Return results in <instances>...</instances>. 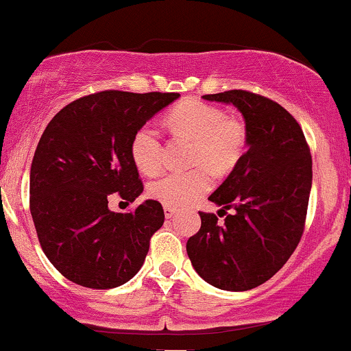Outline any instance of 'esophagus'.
<instances>
[{"label": "esophagus", "mask_w": 351, "mask_h": 351, "mask_svg": "<svg viewBox=\"0 0 351 351\" xmlns=\"http://www.w3.org/2000/svg\"><path fill=\"white\" fill-rule=\"evenodd\" d=\"M163 211H165V216H167V219H170V217L175 216L176 209L171 208V206H163Z\"/></svg>", "instance_id": "1"}]
</instances>
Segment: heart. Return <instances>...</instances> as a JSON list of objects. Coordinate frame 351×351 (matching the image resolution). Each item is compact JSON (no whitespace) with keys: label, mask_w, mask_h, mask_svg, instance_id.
<instances>
[{"label":"heart","mask_w":351,"mask_h":351,"mask_svg":"<svg viewBox=\"0 0 351 351\" xmlns=\"http://www.w3.org/2000/svg\"><path fill=\"white\" fill-rule=\"evenodd\" d=\"M167 125L176 138L193 140L191 163L203 165L215 173H228L239 163L247 143L245 125L226 117L219 107L188 99L173 107ZM132 160L140 171L153 175L160 170L163 145L158 130L150 123L135 132L130 143ZM211 188L206 168L173 171L156 178L148 188L150 195L167 206H186Z\"/></svg>","instance_id":"heart-1"}]
</instances>
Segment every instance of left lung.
I'll return each instance as SVG.
<instances>
[{
  "instance_id": "1",
  "label": "left lung",
  "mask_w": 351,
  "mask_h": 351,
  "mask_svg": "<svg viewBox=\"0 0 351 351\" xmlns=\"http://www.w3.org/2000/svg\"><path fill=\"white\" fill-rule=\"evenodd\" d=\"M203 99L241 112L247 150L209 196L219 211L234 213L224 224L199 213L201 228L188 239L186 252L208 284L251 291L271 279L299 244L312 189V156L300 125L274 100L245 90Z\"/></svg>"
}]
</instances>
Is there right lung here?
<instances>
[{
	"label": "right lung",
	"instance_id": "right-lung-1",
	"mask_svg": "<svg viewBox=\"0 0 351 351\" xmlns=\"http://www.w3.org/2000/svg\"><path fill=\"white\" fill-rule=\"evenodd\" d=\"M178 97L104 90L74 100L47 123L31 165L29 208L44 254L66 279L114 289L143 265L150 237L163 226L162 204L147 199L114 213L108 199L132 203L142 195L132 138Z\"/></svg>",
	"mask_w": 351,
	"mask_h": 351
}]
</instances>
